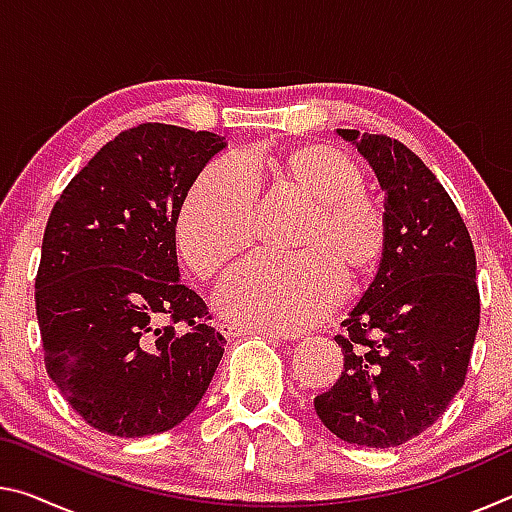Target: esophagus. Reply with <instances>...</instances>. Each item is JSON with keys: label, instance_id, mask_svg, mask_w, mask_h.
I'll return each mask as SVG.
<instances>
[{"label": "esophagus", "instance_id": "obj_1", "mask_svg": "<svg viewBox=\"0 0 512 512\" xmlns=\"http://www.w3.org/2000/svg\"><path fill=\"white\" fill-rule=\"evenodd\" d=\"M216 329H219V334L223 336V339H228V341L237 339V336H241V334H248V329L239 327V325H232V323H221V325H216ZM255 334H262L264 339H273V341L287 339V336L277 334V332H255Z\"/></svg>", "mask_w": 512, "mask_h": 512}]
</instances>
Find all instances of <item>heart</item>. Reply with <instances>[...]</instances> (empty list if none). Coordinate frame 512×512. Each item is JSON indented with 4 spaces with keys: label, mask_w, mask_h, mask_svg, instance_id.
Segmentation results:
<instances>
[{
    "label": "heart",
    "mask_w": 512,
    "mask_h": 512,
    "mask_svg": "<svg viewBox=\"0 0 512 512\" xmlns=\"http://www.w3.org/2000/svg\"><path fill=\"white\" fill-rule=\"evenodd\" d=\"M280 192L309 205L291 259L253 257L219 284L214 307L232 323L296 334L316 325L343 296V275L359 284L386 250V214L366 194V171L329 144H302L250 164ZM257 189L244 167L214 160L187 189L176 241L194 275L212 277L253 239Z\"/></svg>",
    "instance_id": "1"
}]
</instances>
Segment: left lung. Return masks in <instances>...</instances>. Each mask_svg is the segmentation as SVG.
<instances>
[{"label":"left lung","instance_id":"obj_1","mask_svg":"<svg viewBox=\"0 0 512 512\" xmlns=\"http://www.w3.org/2000/svg\"><path fill=\"white\" fill-rule=\"evenodd\" d=\"M375 169L386 250L343 320V370L314 400L345 443L397 447L431 427L465 384L481 318L476 257L461 212L431 169L388 135L339 128Z\"/></svg>","mask_w":512,"mask_h":512}]
</instances>
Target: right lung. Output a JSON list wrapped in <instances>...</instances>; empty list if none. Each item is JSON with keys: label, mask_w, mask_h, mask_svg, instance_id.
<instances>
[{"label": "right lung", "mask_w": 512, "mask_h": 512, "mask_svg": "<svg viewBox=\"0 0 512 512\" xmlns=\"http://www.w3.org/2000/svg\"><path fill=\"white\" fill-rule=\"evenodd\" d=\"M223 140L151 121L128 128L49 214L36 275L45 366L72 409L110 436L176 427L223 357L225 339L180 284L176 257L180 205Z\"/></svg>", "instance_id": "obj_1"}]
</instances>
